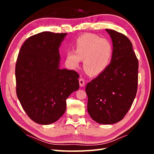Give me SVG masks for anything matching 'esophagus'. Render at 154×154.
<instances>
[{
  "mask_svg": "<svg viewBox=\"0 0 154 154\" xmlns=\"http://www.w3.org/2000/svg\"><path fill=\"white\" fill-rule=\"evenodd\" d=\"M79 85L81 87H83L85 86V80L84 79H83V78H80L79 80Z\"/></svg>",
  "mask_w": 154,
  "mask_h": 154,
  "instance_id": "obj_1",
  "label": "esophagus"
}]
</instances>
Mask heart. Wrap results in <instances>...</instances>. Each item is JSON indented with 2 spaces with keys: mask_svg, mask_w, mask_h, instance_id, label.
<instances>
[{
  "mask_svg": "<svg viewBox=\"0 0 154 154\" xmlns=\"http://www.w3.org/2000/svg\"><path fill=\"white\" fill-rule=\"evenodd\" d=\"M114 49L110 42L93 34L81 35L77 39L75 50L67 51V60L72 67L83 60V68L91 75H99L109 66Z\"/></svg>",
  "mask_w": 154,
  "mask_h": 154,
  "instance_id": "heart-1",
  "label": "heart"
}]
</instances>
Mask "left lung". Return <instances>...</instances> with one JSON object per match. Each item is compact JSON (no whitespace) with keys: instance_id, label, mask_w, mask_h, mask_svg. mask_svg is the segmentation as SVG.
I'll return each instance as SVG.
<instances>
[{"instance_id":"left-lung-1","label":"left lung","mask_w":154,"mask_h":154,"mask_svg":"<svg viewBox=\"0 0 154 154\" xmlns=\"http://www.w3.org/2000/svg\"><path fill=\"white\" fill-rule=\"evenodd\" d=\"M112 39V59L103 73L87 85V110L95 122L112 124L122 120L135 99L138 61L126 35L106 29Z\"/></svg>"}]
</instances>
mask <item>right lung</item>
I'll list each match as a JSON object with an SVG mask.
<instances>
[{"instance_id": "add662e5", "label": "right lung", "mask_w": 154, "mask_h": 154, "mask_svg": "<svg viewBox=\"0 0 154 154\" xmlns=\"http://www.w3.org/2000/svg\"><path fill=\"white\" fill-rule=\"evenodd\" d=\"M67 33L43 32L28 38L16 63V94L27 115L38 124L56 122L66 110V99L79 89L76 71L60 69L59 48Z\"/></svg>"}]
</instances>
